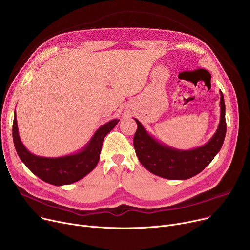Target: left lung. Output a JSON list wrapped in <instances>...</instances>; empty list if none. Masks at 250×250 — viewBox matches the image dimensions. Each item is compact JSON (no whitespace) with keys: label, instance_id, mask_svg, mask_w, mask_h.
Wrapping results in <instances>:
<instances>
[{"label":"left lung","instance_id":"left-lung-1","mask_svg":"<svg viewBox=\"0 0 250 250\" xmlns=\"http://www.w3.org/2000/svg\"><path fill=\"white\" fill-rule=\"evenodd\" d=\"M220 94L221 115L216 133L204 146L191 150L174 149L157 141L134 118L138 125L134 147L141 164L151 173L166 179L185 180L202 172L221 150L226 135L225 101L222 91Z\"/></svg>","mask_w":250,"mask_h":250}]
</instances>
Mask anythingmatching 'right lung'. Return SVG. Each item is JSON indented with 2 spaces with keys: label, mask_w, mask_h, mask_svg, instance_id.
<instances>
[{
  "label": "right lung",
  "mask_w": 250,
  "mask_h": 250,
  "mask_svg": "<svg viewBox=\"0 0 250 250\" xmlns=\"http://www.w3.org/2000/svg\"><path fill=\"white\" fill-rule=\"evenodd\" d=\"M118 122L120 120L115 118L101 125L80 151L62 157H42L32 154L23 145L15 112L13 121V142L21 161L32 173L50 185L61 187L82 179L96 167L103 140Z\"/></svg>",
  "instance_id": "obj_1"
}]
</instances>
